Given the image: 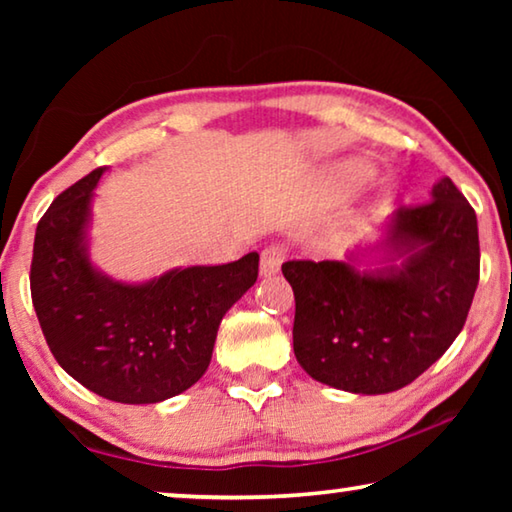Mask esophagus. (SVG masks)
I'll list each match as a JSON object with an SVG mask.
<instances>
[{
  "instance_id": "34e87169",
  "label": "esophagus",
  "mask_w": 512,
  "mask_h": 512,
  "mask_svg": "<svg viewBox=\"0 0 512 512\" xmlns=\"http://www.w3.org/2000/svg\"><path fill=\"white\" fill-rule=\"evenodd\" d=\"M287 257V250L280 244H271L262 250V259H259V273L262 275H273L280 271V266Z\"/></svg>"
}]
</instances>
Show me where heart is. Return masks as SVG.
<instances>
[{"label":"heart","mask_w":512,"mask_h":512,"mask_svg":"<svg viewBox=\"0 0 512 512\" xmlns=\"http://www.w3.org/2000/svg\"><path fill=\"white\" fill-rule=\"evenodd\" d=\"M350 173L354 178H366V173H368V169L363 167V164H354V167H350Z\"/></svg>","instance_id":"b5f03b06"}]
</instances>
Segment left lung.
Segmentation results:
<instances>
[{"label": "left lung", "mask_w": 512, "mask_h": 512, "mask_svg": "<svg viewBox=\"0 0 512 512\" xmlns=\"http://www.w3.org/2000/svg\"><path fill=\"white\" fill-rule=\"evenodd\" d=\"M402 264L359 273L348 262L282 264L293 296V352L309 377L339 391H400L461 334L479 284V228L449 178L431 201L402 205L386 225Z\"/></svg>", "instance_id": "left-lung-1"}]
</instances>
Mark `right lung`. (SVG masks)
Here are the masks:
<instances>
[{
    "instance_id": "add662e5",
    "label": "right lung",
    "mask_w": 512,
    "mask_h": 512,
    "mask_svg": "<svg viewBox=\"0 0 512 512\" xmlns=\"http://www.w3.org/2000/svg\"><path fill=\"white\" fill-rule=\"evenodd\" d=\"M103 171L65 189L40 219L31 300L67 375L112 402L155 404L205 375L221 318L255 284L259 255L173 268L144 284L110 280L92 266L85 241Z\"/></svg>"
}]
</instances>
